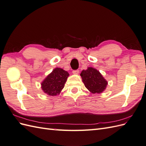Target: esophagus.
I'll return each mask as SVG.
<instances>
[{
    "mask_svg": "<svg viewBox=\"0 0 146 146\" xmlns=\"http://www.w3.org/2000/svg\"><path fill=\"white\" fill-rule=\"evenodd\" d=\"M79 70H78V69H77V70H72V73L74 74H78V73H79Z\"/></svg>",
    "mask_w": 146,
    "mask_h": 146,
    "instance_id": "34e87169",
    "label": "esophagus"
}]
</instances>
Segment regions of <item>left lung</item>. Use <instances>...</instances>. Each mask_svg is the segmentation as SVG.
I'll return each instance as SVG.
<instances>
[{"label": "left lung", "mask_w": 146, "mask_h": 146, "mask_svg": "<svg viewBox=\"0 0 146 146\" xmlns=\"http://www.w3.org/2000/svg\"><path fill=\"white\" fill-rule=\"evenodd\" d=\"M80 76L85 87L92 93H101L107 85V82L99 71L92 68L83 70Z\"/></svg>", "instance_id": "8db88e82"}]
</instances>
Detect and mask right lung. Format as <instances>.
<instances>
[{
    "label": "right lung",
    "mask_w": 146,
    "mask_h": 146,
    "mask_svg": "<svg viewBox=\"0 0 146 146\" xmlns=\"http://www.w3.org/2000/svg\"><path fill=\"white\" fill-rule=\"evenodd\" d=\"M69 73L61 68H55L41 83V88L49 96L59 94L64 86Z\"/></svg>",
    "instance_id": "obj_1"
}]
</instances>
